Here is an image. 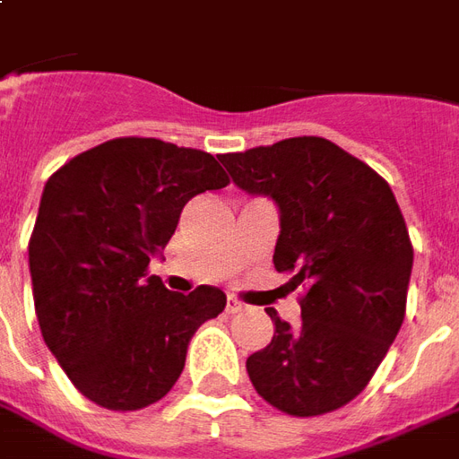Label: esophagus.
Returning a JSON list of instances; mask_svg holds the SVG:
<instances>
[{"instance_id":"1","label":"esophagus","mask_w":459,"mask_h":459,"mask_svg":"<svg viewBox=\"0 0 459 459\" xmlns=\"http://www.w3.org/2000/svg\"><path fill=\"white\" fill-rule=\"evenodd\" d=\"M241 308H243L241 301H238V299H233V296H229V301H226V311H229V314H238Z\"/></svg>"}]
</instances>
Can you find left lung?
Listing matches in <instances>:
<instances>
[{"label": "left lung", "mask_w": 459, "mask_h": 459, "mask_svg": "<svg viewBox=\"0 0 459 459\" xmlns=\"http://www.w3.org/2000/svg\"><path fill=\"white\" fill-rule=\"evenodd\" d=\"M230 180L279 208L273 266L304 286L301 324L276 311L273 339L246 359L251 385L294 417L351 402L404 321L412 243L394 193L332 140L289 138L218 158Z\"/></svg>", "instance_id": "8db88e82"}]
</instances>
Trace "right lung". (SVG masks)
<instances>
[{
	"label": "right lung",
	"mask_w": 459,
	"mask_h": 459,
	"mask_svg": "<svg viewBox=\"0 0 459 459\" xmlns=\"http://www.w3.org/2000/svg\"><path fill=\"white\" fill-rule=\"evenodd\" d=\"M226 186L211 152L155 138L108 140L45 183L30 238L34 311L87 400L117 412L163 400L195 329L226 308L216 286L186 296L144 279L183 205Z\"/></svg>",
	"instance_id": "1"
}]
</instances>
